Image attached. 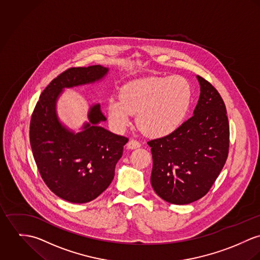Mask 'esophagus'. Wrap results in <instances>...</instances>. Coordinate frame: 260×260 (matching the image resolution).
I'll return each mask as SVG.
<instances>
[{
  "label": "esophagus",
  "mask_w": 260,
  "mask_h": 260,
  "mask_svg": "<svg viewBox=\"0 0 260 260\" xmlns=\"http://www.w3.org/2000/svg\"><path fill=\"white\" fill-rule=\"evenodd\" d=\"M127 147H128L129 149H136V148L141 147V144H140L138 141H136V140H131V141L127 143Z\"/></svg>",
  "instance_id": "1"
}]
</instances>
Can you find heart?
Instances as JSON below:
<instances>
[{
    "label": "heart",
    "mask_w": 260,
    "mask_h": 260,
    "mask_svg": "<svg viewBox=\"0 0 260 260\" xmlns=\"http://www.w3.org/2000/svg\"><path fill=\"white\" fill-rule=\"evenodd\" d=\"M192 91L182 77L148 78L131 82L120 91V99L112 96L107 111L111 125L124 129L137 115L140 129L150 138H165L182 123L191 104Z\"/></svg>",
    "instance_id": "heart-1"
}]
</instances>
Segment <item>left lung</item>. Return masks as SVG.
Returning <instances> with one entry per match:
<instances>
[{"label":"left lung","instance_id":"1","mask_svg":"<svg viewBox=\"0 0 260 260\" xmlns=\"http://www.w3.org/2000/svg\"><path fill=\"white\" fill-rule=\"evenodd\" d=\"M201 87L193 116L173 134L148 142L152 153L150 182L156 194L173 204L204 197L219 175L229 154L230 125L225 105L207 81Z\"/></svg>","mask_w":260,"mask_h":260}]
</instances>
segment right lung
Instances as JSON below:
<instances>
[{
    "label": "right lung",
    "instance_id": "right-lung-1",
    "mask_svg": "<svg viewBox=\"0 0 260 260\" xmlns=\"http://www.w3.org/2000/svg\"><path fill=\"white\" fill-rule=\"evenodd\" d=\"M109 72L101 64L67 70L44 89L31 116L29 142L38 170L48 187L67 202L86 203L103 193L128 142L100 125L107 118L99 103L89 106L87 121L78 132L58 117L57 104L66 88L100 83Z\"/></svg>",
    "mask_w": 260,
    "mask_h": 260
}]
</instances>
